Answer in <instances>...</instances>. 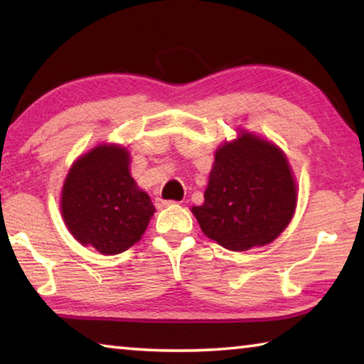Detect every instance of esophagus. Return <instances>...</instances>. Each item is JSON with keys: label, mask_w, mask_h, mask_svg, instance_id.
I'll list each match as a JSON object with an SVG mask.
<instances>
[{"label": "esophagus", "mask_w": 364, "mask_h": 364, "mask_svg": "<svg viewBox=\"0 0 364 364\" xmlns=\"http://www.w3.org/2000/svg\"><path fill=\"white\" fill-rule=\"evenodd\" d=\"M171 204H175L173 200H164V199H156V205H157V208H164V207H168V205H171Z\"/></svg>", "instance_id": "1"}]
</instances>
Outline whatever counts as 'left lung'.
<instances>
[{
    "label": "left lung",
    "mask_w": 364,
    "mask_h": 364,
    "mask_svg": "<svg viewBox=\"0 0 364 364\" xmlns=\"http://www.w3.org/2000/svg\"><path fill=\"white\" fill-rule=\"evenodd\" d=\"M297 204L291 167L278 147L242 133L215 152L204 204L193 207L202 232L228 250L274 241Z\"/></svg>",
    "instance_id": "1"
}]
</instances>
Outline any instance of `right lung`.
Wrapping results in <instances>:
<instances>
[{
    "mask_svg": "<svg viewBox=\"0 0 364 364\" xmlns=\"http://www.w3.org/2000/svg\"><path fill=\"white\" fill-rule=\"evenodd\" d=\"M128 165L127 149L97 146L72 165L63 188L60 208L72 236L104 255L138 242L156 212Z\"/></svg>",
    "mask_w": 364,
    "mask_h": 364,
    "instance_id": "add662e5",
    "label": "right lung"
}]
</instances>
